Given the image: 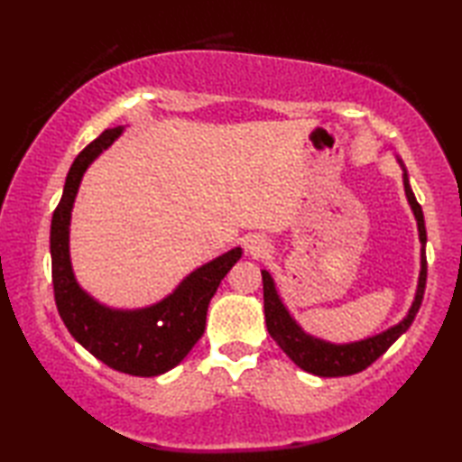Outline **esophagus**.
<instances>
[{
	"label": "esophagus",
	"instance_id": "esophagus-1",
	"mask_svg": "<svg viewBox=\"0 0 462 462\" xmlns=\"http://www.w3.org/2000/svg\"><path fill=\"white\" fill-rule=\"evenodd\" d=\"M246 252L250 254V256H254V258H263L268 254V244L263 242L262 238H258V236H252L246 242Z\"/></svg>",
	"mask_w": 462,
	"mask_h": 462
}]
</instances>
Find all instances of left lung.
<instances>
[{"mask_svg":"<svg viewBox=\"0 0 462 462\" xmlns=\"http://www.w3.org/2000/svg\"><path fill=\"white\" fill-rule=\"evenodd\" d=\"M401 166H403V162H401ZM403 184H405L407 200L417 218L419 240L423 246H420V273H419L415 301L413 306H411L407 318L403 321H399L397 326L379 333V336H373L356 343H343V346H336V343L313 337L310 333L303 331L296 323V319L290 316V311L286 310V306H283L278 296L272 276L266 270H262L263 313H266V326H268L270 336L283 349V353H286V356L303 371L313 373V375H319V377H343V375L359 373L363 369H367L373 361L379 359L383 353L393 346V343L411 328V323H413L417 311L420 308V301H423L425 283H427V256H425L427 230H425L423 210H420V204L417 202L413 190H411L405 166H403Z\"/></svg>","mask_w":462,"mask_h":462,"instance_id":"left-lung-1","label":"left lung"}]
</instances>
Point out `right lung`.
Returning <instances> with one entry per match:
<instances>
[{
	"label": "right lung",
	"mask_w": 462,
	"mask_h": 462,
	"mask_svg": "<svg viewBox=\"0 0 462 462\" xmlns=\"http://www.w3.org/2000/svg\"><path fill=\"white\" fill-rule=\"evenodd\" d=\"M121 126L106 129L77 154L63 196L51 218V278L57 311L69 333L105 365L136 377L172 369L202 337L206 311L226 273L242 256L240 248L194 270L169 298L144 310H111L77 283L69 260V222L85 171L119 139Z\"/></svg>",
	"instance_id": "add662e5"
}]
</instances>
